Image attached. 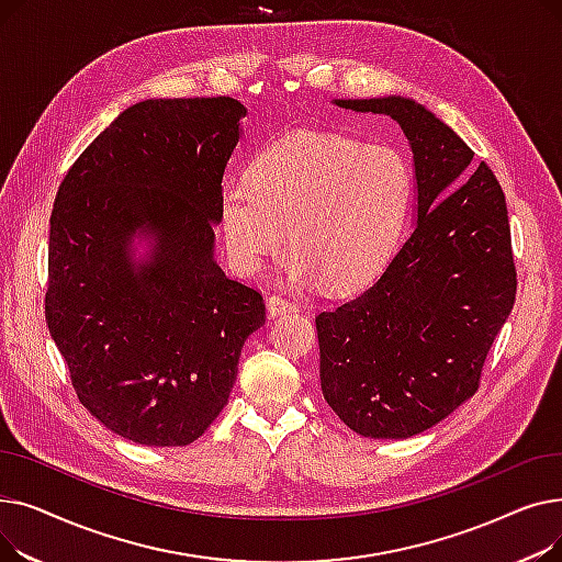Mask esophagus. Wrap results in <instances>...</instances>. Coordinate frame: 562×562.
Here are the masks:
<instances>
[{
    "label": "esophagus",
    "mask_w": 562,
    "mask_h": 562,
    "mask_svg": "<svg viewBox=\"0 0 562 562\" xmlns=\"http://www.w3.org/2000/svg\"><path fill=\"white\" fill-rule=\"evenodd\" d=\"M266 307H269V316L271 318L284 316V314H291V312L299 310L296 303H291V301H286L282 296H269V299H266Z\"/></svg>",
    "instance_id": "obj_1"
}]
</instances>
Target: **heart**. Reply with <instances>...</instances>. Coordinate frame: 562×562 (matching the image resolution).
<instances>
[{
    "label": "heart",
    "instance_id": "obj_1",
    "mask_svg": "<svg viewBox=\"0 0 562 562\" xmlns=\"http://www.w3.org/2000/svg\"><path fill=\"white\" fill-rule=\"evenodd\" d=\"M412 168L392 145L299 130L266 143L248 182L225 184L218 221L236 273L257 276L282 248L296 284L350 291L392 257L412 202Z\"/></svg>",
    "mask_w": 562,
    "mask_h": 562
}]
</instances>
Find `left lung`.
I'll return each instance as SVG.
<instances>
[{
  "label": "left lung",
  "instance_id": "left-lung-1",
  "mask_svg": "<svg viewBox=\"0 0 562 562\" xmlns=\"http://www.w3.org/2000/svg\"><path fill=\"white\" fill-rule=\"evenodd\" d=\"M333 104L398 123L415 172V227L362 293L316 316L321 392L358 435L407 439L476 394L513 312L506 198L424 104L401 95Z\"/></svg>",
  "mask_w": 562,
  "mask_h": 562
}]
</instances>
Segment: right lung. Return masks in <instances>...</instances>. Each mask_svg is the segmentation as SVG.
<instances>
[{"label":"right lung","mask_w":562,"mask_h":562,"mask_svg":"<svg viewBox=\"0 0 562 562\" xmlns=\"http://www.w3.org/2000/svg\"><path fill=\"white\" fill-rule=\"evenodd\" d=\"M248 109L145 100L86 147L49 221L47 328L83 407L143 447H187L227 405L259 291L216 261L218 198Z\"/></svg>","instance_id":"1"}]
</instances>
